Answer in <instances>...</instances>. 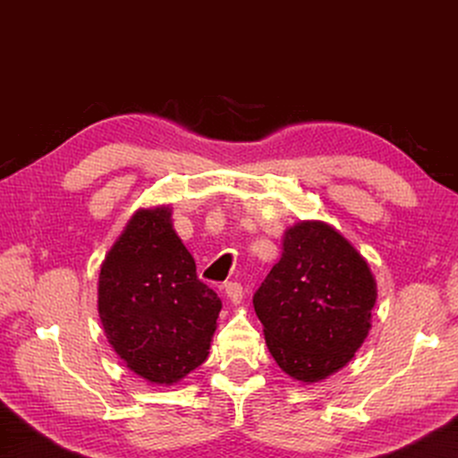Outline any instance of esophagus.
Listing matches in <instances>:
<instances>
[{"label":"esophagus","mask_w":458,"mask_h":458,"mask_svg":"<svg viewBox=\"0 0 458 458\" xmlns=\"http://www.w3.org/2000/svg\"><path fill=\"white\" fill-rule=\"evenodd\" d=\"M224 291H226V297L232 301V303H234V305L242 303V297H244L242 284H240V283H234V281H230V283L224 284Z\"/></svg>","instance_id":"1"}]
</instances>
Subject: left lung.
<instances>
[{
    "instance_id": "left-lung-1",
    "label": "left lung",
    "mask_w": 458,
    "mask_h": 458,
    "mask_svg": "<svg viewBox=\"0 0 458 458\" xmlns=\"http://www.w3.org/2000/svg\"><path fill=\"white\" fill-rule=\"evenodd\" d=\"M374 303L368 262L325 222L284 232L283 257L252 297L268 352L299 382H319L353 358Z\"/></svg>"
}]
</instances>
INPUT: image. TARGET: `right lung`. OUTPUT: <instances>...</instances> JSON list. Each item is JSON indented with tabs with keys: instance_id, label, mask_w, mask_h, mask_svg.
<instances>
[{
	"instance_id": "1",
	"label": "right lung",
	"mask_w": 458,
	"mask_h": 458,
	"mask_svg": "<svg viewBox=\"0 0 458 458\" xmlns=\"http://www.w3.org/2000/svg\"><path fill=\"white\" fill-rule=\"evenodd\" d=\"M169 208L139 210L100 267L108 344L147 382L172 386L206 361L222 309L172 228Z\"/></svg>"
}]
</instances>
